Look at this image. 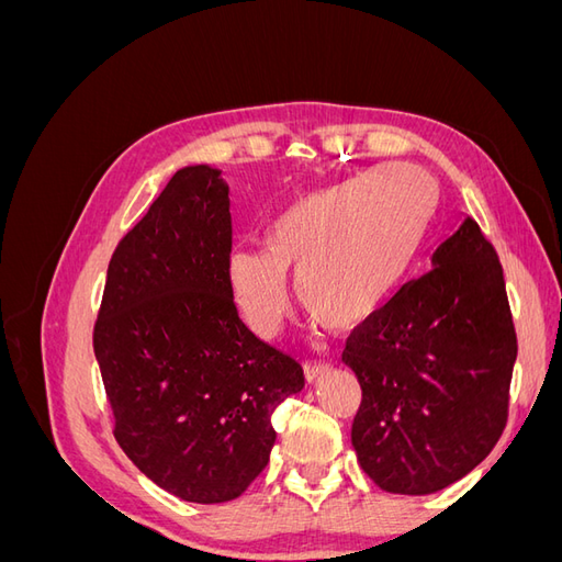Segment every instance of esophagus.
Here are the masks:
<instances>
[{
	"instance_id": "1",
	"label": "esophagus",
	"mask_w": 562,
	"mask_h": 562,
	"mask_svg": "<svg viewBox=\"0 0 562 562\" xmlns=\"http://www.w3.org/2000/svg\"><path fill=\"white\" fill-rule=\"evenodd\" d=\"M330 372V363H304V378L307 382H318L323 375H328Z\"/></svg>"
}]
</instances>
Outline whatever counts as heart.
I'll return each mask as SVG.
<instances>
[{
    "instance_id": "1",
    "label": "heart",
    "mask_w": 562,
    "mask_h": 562,
    "mask_svg": "<svg viewBox=\"0 0 562 562\" xmlns=\"http://www.w3.org/2000/svg\"><path fill=\"white\" fill-rule=\"evenodd\" d=\"M436 203L434 180L413 164H384L295 199L265 232V250L236 248L227 283L246 326L274 339L297 297L328 330L368 323L405 279Z\"/></svg>"
}]
</instances>
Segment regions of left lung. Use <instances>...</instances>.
I'll list each match as a JSON object with an SVG mask.
<instances>
[{
    "label": "left lung",
    "mask_w": 562,
    "mask_h": 562,
    "mask_svg": "<svg viewBox=\"0 0 562 562\" xmlns=\"http://www.w3.org/2000/svg\"><path fill=\"white\" fill-rule=\"evenodd\" d=\"M347 337L342 361L361 384L351 446L394 495H431L479 467L508 417L518 339L499 258L467 217Z\"/></svg>",
    "instance_id": "left-lung-1"
}]
</instances>
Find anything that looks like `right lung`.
Masks as SVG:
<instances>
[{"label": "right lung", "instance_id": "1", "mask_svg": "<svg viewBox=\"0 0 562 562\" xmlns=\"http://www.w3.org/2000/svg\"><path fill=\"white\" fill-rule=\"evenodd\" d=\"M229 255V187L217 168H180L116 244L93 326L119 448L194 504L236 499L258 479L271 413L304 386L293 356L239 318Z\"/></svg>", "mask_w": 562, "mask_h": 562}]
</instances>
